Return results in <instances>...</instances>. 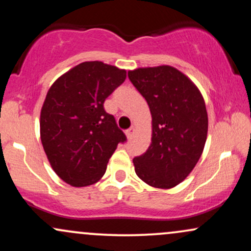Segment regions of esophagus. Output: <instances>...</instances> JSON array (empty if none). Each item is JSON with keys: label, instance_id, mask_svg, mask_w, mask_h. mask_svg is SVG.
I'll return each instance as SVG.
<instances>
[{"label": "esophagus", "instance_id": "obj_1", "mask_svg": "<svg viewBox=\"0 0 251 251\" xmlns=\"http://www.w3.org/2000/svg\"><path fill=\"white\" fill-rule=\"evenodd\" d=\"M134 132H135V128H134V126H131V127H129L128 129H126V137L128 138V139H131L132 138V135L134 134Z\"/></svg>", "mask_w": 251, "mask_h": 251}]
</instances>
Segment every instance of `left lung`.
<instances>
[{
    "label": "left lung",
    "mask_w": 251,
    "mask_h": 251,
    "mask_svg": "<svg viewBox=\"0 0 251 251\" xmlns=\"http://www.w3.org/2000/svg\"><path fill=\"white\" fill-rule=\"evenodd\" d=\"M128 79L145 98L152 116L146 152L133 159L135 174L158 189H171L200 160L208 135V113L200 89L171 66L128 71Z\"/></svg>",
    "instance_id": "left-lung-1"
}]
</instances>
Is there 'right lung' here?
Returning <instances> with one entry per match:
<instances>
[{"label":"right lung","instance_id":"right-lung-1","mask_svg":"<svg viewBox=\"0 0 251 251\" xmlns=\"http://www.w3.org/2000/svg\"><path fill=\"white\" fill-rule=\"evenodd\" d=\"M126 79V71L101 61H86L50 86L40 116L41 143L50 166L75 188L97 183L126 135L112 114L106 98Z\"/></svg>","mask_w":251,"mask_h":251}]
</instances>
